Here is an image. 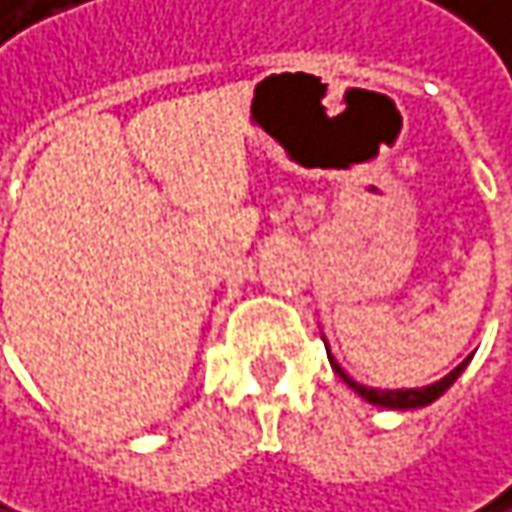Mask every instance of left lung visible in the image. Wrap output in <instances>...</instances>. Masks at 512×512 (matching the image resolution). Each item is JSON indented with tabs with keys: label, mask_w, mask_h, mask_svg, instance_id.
<instances>
[{
	"label": "left lung",
	"mask_w": 512,
	"mask_h": 512,
	"mask_svg": "<svg viewBox=\"0 0 512 512\" xmlns=\"http://www.w3.org/2000/svg\"><path fill=\"white\" fill-rule=\"evenodd\" d=\"M328 360H331V366H334V372L349 384L354 393H360L366 401H372V404H381V407H393V410H410V407H425V404H431V401H437L457 378H460V372L466 369V363H469V357L457 366V369H451L442 381L437 384H431V387H419V390H375V387H363V384H354L349 375L337 366V360L328 354Z\"/></svg>",
	"instance_id": "8db88e82"
}]
</instances>
